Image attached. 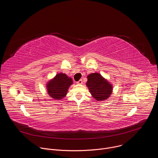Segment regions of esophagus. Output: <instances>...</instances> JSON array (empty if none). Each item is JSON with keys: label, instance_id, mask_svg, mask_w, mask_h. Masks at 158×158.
Here are the masks:
<instances>
[{"label": "esophagus", "instance_id": "34e87169", "mask_svg": "<svg viewBox=\"0 0 158 158\" xmlns=\"http://www.w3.org/2000/svg\"><path fill=\"white\" fill-rule=\"evenodd\" d=\"M77 84H82V79H80L78 82H77Z\"/></svg>", "mask_w": 158, "mask_h": 158}]
</instances>
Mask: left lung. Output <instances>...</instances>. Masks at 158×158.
I'll use <instances>...</instances> for the list:
<instances>
[{"label":"left lung","mask_w":158,"mask_h":158,"mask_svg":"<svg viewBox=\"0 0 158 158\" xmlns=\"http://www.w3.org/2000/svg\"><path fill=\"white\" fill-rule=\"evenodd\" d=\"M86 85L92 97L98 101L108 99L112 93V85L101 74L91 73L87 76Z\"/></svg>","instance_id":"left-lung-1"}]
</instances>
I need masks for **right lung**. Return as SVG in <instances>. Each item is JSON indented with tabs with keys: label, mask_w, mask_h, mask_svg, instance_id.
Returning <instances> with one entry per match:
<instances>
[{
	"label": "right lung",
	"mask_w": 158,
	"mask_h": 158,
	"mask_svg": "<svg viewBox=\"0 0 158 158\" xmlns=\"http://www.w3.org/2000/svg\"><path fill=\"white\" fill-rule=\"evenodd\" d=\"M73 83L71 77L63 73L57 74L46 84L48 93L54 99L61 100L67 95L69 87Z\"/></svg>",
	"instance_id": "add662e5"
}]
</instances>
